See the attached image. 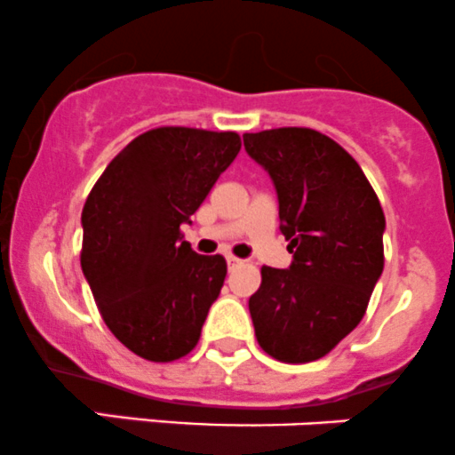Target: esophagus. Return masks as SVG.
Returning <instances> with one entry per match:
<instances>
[{"label": "esophagus", "mask_w": 455, "mask_h": 455, "mask_svg": "<svg viewBox=\"0 0 455 455\" xmlns=\"http://www.w3.org/2000/svg\"><path fill=\"white\" fill-rule=\"evenodd\" d=\"M226 260H228V267H236V265H241V259H236V256H232V254H228L226 256Z\"/></svg>", "instance_id": "34e87169"}]
</instances>
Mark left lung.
<instances>
[{"instance_id": "left-lung-1", "label": "left lung", "mask_w": 455, "mask_h": 455, "mask_svg": "<svg viewBox=\"0 0 455 455\" xmlns=\"http://www.w3.org/2000/svg\"><path fill=\"white\" fill-rule=\"evenodd\" d=\"M278 193L289 269L262 267L250 298L256 339L284 363L329 355L366 313L383 271V217L372 186L335 140L304 126L243 135Z\"/></svg>"}]
</instances>
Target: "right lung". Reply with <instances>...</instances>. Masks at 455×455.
Listing matches in <instances>:
<instances>
[{
    "label": "right lung",
    "instance_id": "right-lung-1",
    "mask_svg": "<svg viewBox=\"0 0 455 455\" xmlns=\"http://www.w3.org/2000/svg\"><path fill=\"white\" fill-rule=\"evenodd\" d=\"M241 151L234 131L159 126L111 159L83 208L81 267L109 331L148 362L195 348L228 265L184 241L219 175Z\"/></svg>",
    "mask_w": 455,
    "mask_h": 455
}]
</instances>
